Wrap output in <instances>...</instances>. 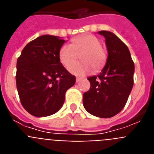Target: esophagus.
<instances>
[{
    "label": "esophagus",
    "instance_id": "esophagus-1",
    "mask_svg": "<svg viewBox=\"0 0 154 154\" xmlns=\"http://www.w3.org/2000/svg\"><path fill=\"white\" fill-rule=\"evenodd\" d=\"M82 79V78H80V77H77V78H76V82H79L81 81Z\"/></svg>",
    "mask_w": 154,
    "mask_h": 154
}]
</instances>
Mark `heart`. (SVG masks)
I'll list each match as a JSON object with an SVG mask.
<instances>
[{"label":"heart","instance_id":"b5f03b06","mask_svg":"<svg viewBox=\"0 0 154 154\" xmlns=\"http://www.w3.org/2000/svg\"><path fill=\"white\" fill-rule=\"evenodd\" d=\"M81 53L80 58L84 62L72 64ZM58 58L65 68L69 66L68 68L69 72L75 75H84L90 73L93 67L96 70L101 69L106 60V55L96 36L85 35L73 38L72 45H63L58 51Z\"/></svg>","mask_w":154,"mask_h":154}]
</instances>
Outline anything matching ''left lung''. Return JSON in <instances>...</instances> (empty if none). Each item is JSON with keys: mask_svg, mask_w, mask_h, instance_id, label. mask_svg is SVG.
<instances>
[{"mask_svg": "<svg viewBox=\"0 0 154 154\" xmlns=\"http://www.w3.org/2000/svg\"><path fill=\"white\" fill-rule=\"evenodd\" d=\"M106 39L108 57L101 72L88 78L90 89L83 94L87 112L110 118L124 108L133 86L134 63L127 46L115 34L100 31Z\"/></svg>", "mask_w": 154, "mask_h": 154, "instance_id": "1", "label": "left lung"}]
</instances>
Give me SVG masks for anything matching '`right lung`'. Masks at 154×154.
<instances>
[{
	"instance_id": "1",
	"label": "right lung",
	"mask_w": 154,
	"mask_h": 154,
	"mask_svg": "<svg viewBox=\"0 0 154 154\" xmlns=\"http://www.w3.org/2000/svg\"><path fill=\"white\" fill-rule=\"evenodd\" d=\"M65 42L45 35L29 42L17 61L16 85L23 107L31 115L44 117L55 113L65 102V92L75 76L65 69L58 51Z\"/></svg>"
}]
</instances>
